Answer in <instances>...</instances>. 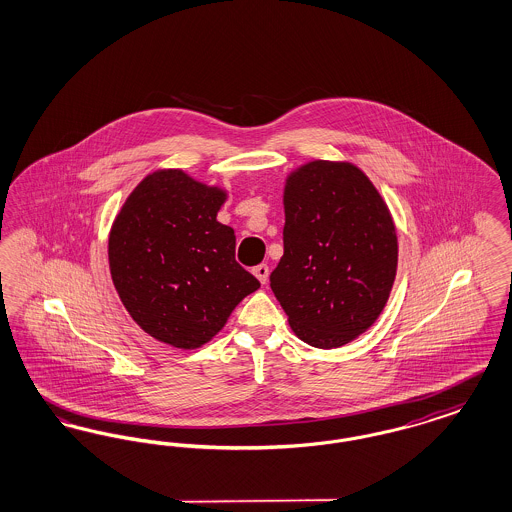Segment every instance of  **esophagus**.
Instances as JSON below:
<instances>
[{
    "label": "esophagus",
    "instance_id": "esophagus-1",
    "mask_svg": "<svg viewBox=\"0 0 512 512\" xmlns=\"http://www.w3.org/2000/svg\"><path fill=\"white\" fill-rule=\"evenodd\" d=\"M268 265H265V263H261V265H257V267L253 268V274L259 278V282L261 284H267L268 282Z\"/></svg>",
    "mask_w": 512,
    "mask_h": 512
}]
</instances>
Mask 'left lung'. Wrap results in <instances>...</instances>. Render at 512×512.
<instances>
[{
	"label": "left lung",
	"mask_w": 512,
	"mask_h": 512,
	"mask_svg": "<svg viewBox=\"0 0 512 512\" xmlns=\"http://www.w3.org/2000/svg\"><path fill=\"white\" fill-rule=\"evenodd\" d=\"M284 211V255L270 288L299 340L341 347L388 303L397 270L390 211L365 172L332 161L288 176Z\"/></svg>",
	"instance_id": "1"
}]
</instances>
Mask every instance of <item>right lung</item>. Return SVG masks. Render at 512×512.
Segmentation results:
<instances>
[{"label": "right lung", "mask_w": 512, "mask_h": 512, "mask_svg": "<svg viewBox=\"0 0 512 512\" xmlns=\"http://www.w3.org/2000/svg\"><path fill=\"white\" fill-rule=\"evenodd\" d=\"M226 194L182 171L146 176L109 236L122 305L155 340L194 349L261 284L234 257V230L217 220Z\"/></svg>", "instance_id": "obj_1"}]
</instances>
